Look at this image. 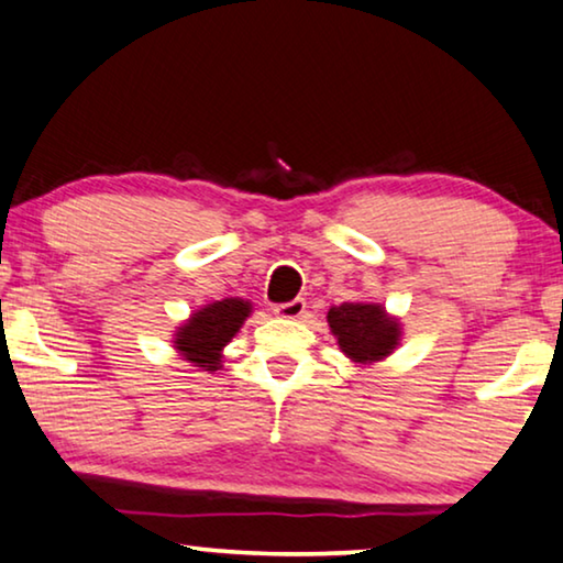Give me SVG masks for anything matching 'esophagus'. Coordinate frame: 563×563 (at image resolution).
<instances>
[{"mask_svg": "<svg viewBox=\"0 0 563 563\" xmlns=\"http://www.w3.org/2000/svg\"><path fill=\"white\" fill-rule=\"evenodd\" d=\"M273 310H275V316L285 318V321H298V318H303V313H306V300L296 298V300H290V303L275 306Z\"/></svg>", "mask_w": 563, "mask_h": 563, "instance_id": "obj_1", "label": "esophagus"}]
</instances>
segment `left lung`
<instances>
[{"mask_svg":"<svg viewBox=\"0 0 563 563\" xmlns=\"http://www.w3.org/2000/svg\"><path fill=\"white\" fill-rule=\"evenodd\" d=\"M331 333L354 364H374L399 346L401 329L379 303H341L329 310Z\"/></svg>","mask_w":563,"mask_h":563,"instance_id":"obj_1","label":"left lung"}]
</instances>
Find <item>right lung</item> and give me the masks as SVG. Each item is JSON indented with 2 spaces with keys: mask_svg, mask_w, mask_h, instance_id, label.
Masks as SVG:
<instances>
[{
  "mask_svg": "<svg viewBox=\"0 0 563 563\" xmlns=\"http://www.w3.org/2000/svg\"><path fill=\"white\" fill-rule=\"evenodd\" d=\"M253 306L242 298H222L207 303L174 333V349L205 372H217L222 364V349L242 329Z\"/></svg>",
  "mask_w": 563,
  "mask_h": 563,
  "instance_id": "right-lung-1",
  "label": "right lung"
}]
</instances>
